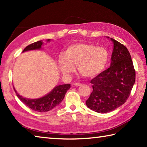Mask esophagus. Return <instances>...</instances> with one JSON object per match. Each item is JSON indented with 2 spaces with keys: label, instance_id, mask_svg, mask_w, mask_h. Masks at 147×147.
<instances>
[{
  "label": "esophagus",
  "instance_id": "esophagus-1",
  "mask_svg": "<svg viewBox=\"0 0 147 147\" xmlns=\"http://www.w3.org/2000/svg\"><path fill=\"white\" fill-rule=\"evenodd\" d=\"M81 85H82V84H80V83H78V82H76V83H74V86H77V87H78V86H80Z\"/></svg>",
  "mask_w": 147,
  "mask_h": 147
}]
</instances>
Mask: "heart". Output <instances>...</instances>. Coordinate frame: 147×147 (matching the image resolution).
Listing matches in <instances>:
<instances>
[{
    "mask_svg": "<svg viewBox=\"0 0 147 147\" xmlns=\"http://www.w3.org/2000/svg\"><path fill=\"white\" fill-rule=\"evenodd\" d=\"M109 53L105 48L89 43H76L66 48L64 54L58 60L59 69L63 74L74 72L75 65L85 77H93L102 72L107 65Z\"/></svg>",
    "mask_w": 147,
    "mask_h": 147,
    "instance_id": "1",
    "label": "heart"
}]
</instances>
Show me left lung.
<instances>
[{
	"mask_svg": "<svg viewBox=\"0 0 147 147\" xmlns=\"http://www.w3.org/2000/svg\"><path fill=\"white\" fill-rule=\"evenodd\" d=\"M113 51L109 68L92 79L93 90L86 101L98 113L115 110L125 103L135 83L136 72L127 48L112 38Z\"/></svg>",
	"mask_w": 147,
	"mask_h": 147,
	"instance_id": "1",
	"label": "left lung"
}]
</instances>
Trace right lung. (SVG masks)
<instances>
[{
	"instance_id": "1",
	"label": "right lung",
	"mask_w": 147,
	"mask_h": 147,
	"mask_svg": "<svg viewBox=\"0 0 147 147\" xmlns=\"http://www.w3.org/2000/svg\"><path fill=\"white\" fill-rule=\"evenodd\" d=\"M46 41L50 42L51 40L48 39ZM44 42L42 40L34 42L26 47L23 50L22 53L31 50L42 49V46ZM70 87L71 84H69L57 85L53 88L51 91L49 92L47 94L45 95L43 97L36 98V99H29V98H24L18 94L14 87H13V89L15 90L17 97L28 107L33 111L40 112V113H44V112L52 110L53 109L59 105L64 98L66 92L70 89Z\"/></svg>"
}]
</instances>
